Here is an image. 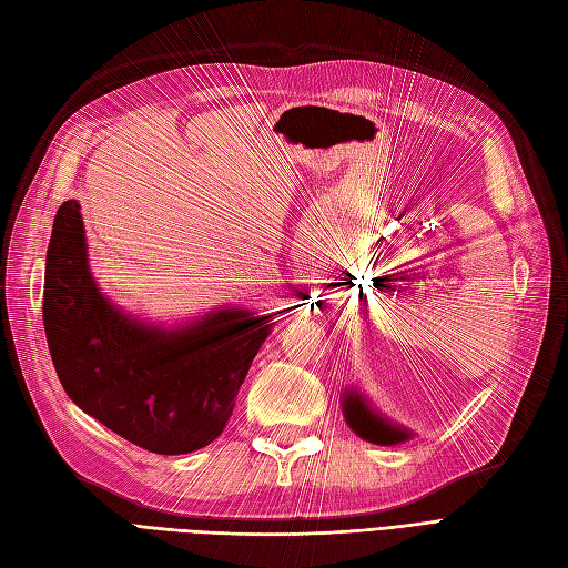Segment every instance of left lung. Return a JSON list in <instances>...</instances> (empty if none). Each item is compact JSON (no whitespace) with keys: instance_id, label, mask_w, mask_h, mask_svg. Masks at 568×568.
<instances>
[{"instance_id":"8db88e82","label":"left lung","mask_w":568,"mask_h":568,"mask_svg":"<svg viewBox=\"0 0 568 568\" xmlns=\"http://www.w3.org/2000/svg\"><path fill=\"white\" fill-rule=\"evenodd\" d=\"M341 405H343V417L347 427H351L359 439H365L369 444L396 446L415 436L410 429L396 425L394 419H388L379 410H374L372 403L362 396L355 386L343 390Z\"/></svg>"}]
</instances>
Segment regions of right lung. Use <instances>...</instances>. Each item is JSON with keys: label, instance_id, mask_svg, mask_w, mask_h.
Listing matches in <instances>:
<instances>
[{"label": "right lung", "instance_id": "obj_1", "mask_svg": "<svg viewBox=\"0 0 568 568\" xmlns=\"http://www.w3.org/2000/svg\"><path fill=\"white\" fill-rule=\"evenodd\" d=\"M273 316L217 307L174 326L145 322L95 283L81 203L54 215L42 322L57 376L85 415L145 450L192 454L223 434Z\"/></svg>", "mask_w": 568, "mask_h": 568}]
</instances>
